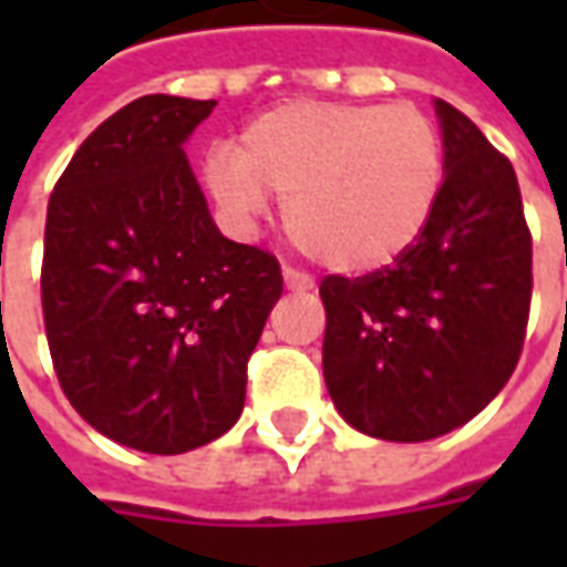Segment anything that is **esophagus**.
Segmentation results:
<instances>
[{"mask_svg": "<svg viewBox=\"0 0 567 567\" xmlns=\"http://www.w3.org/2000/svg\"><path fill=\"white\" fill-rule=\"evenodd\" d=\"M285 285L291 288V291H309V288H316V279L303 270H295V267H285L282 270Z\"/></svg>", "mask_w": 567, "mask_h": 567, "instance_id": "obj_1", "label": "esophagus"}]
</instances>
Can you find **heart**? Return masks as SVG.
Segmentation results:
<instances>
[{"instance_id":"heart-1","label":"heart","mask_w":567,"mask_h":567,"mask_svg":"<svg viewBox=\"0 0 567 567\" xmlns=\"http://www.w3.org/2000/svg\"><path fill=\"white\" fill-rule=\"evenodd\" d=\"M443 140L413 103H288L255 117L236 148L212 151L206 185L236 221L285 199V224L343 272L389 267L416 246L443 187Z\"/></svg>"}]
</instances>
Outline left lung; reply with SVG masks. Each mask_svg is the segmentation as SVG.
<instances>
[{
	"label": "left lung",
	"mask_w": 567,
	"mask_h": 567,
	"mask_svg": "<svg viewBox=\"0 0 567 567\" xmlns=\"http://www.w3.org/2000/svg\"><path fill=\"white\" fill-rule=\"evenodd\" d=\"M446 175L416 246L358 279L324 276V382L370 437L419 443L474 419L523 355L532 230L513 163L437 100Z\"/></svg>",
	"instance_id": "obj_1"
}]
</instances>
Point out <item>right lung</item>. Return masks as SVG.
Masks as SVG:
<instances>
[{
	"instance_id": "right-lung-1",
	"label": "right lung",
	"mask_w": 567,
	"mask_h": 567,
	"mask_svg": "<svg viewBox=\"0 0 567 567\" xmlns=\"http://www.w3.org/2000/svg\"><path fill=\"white\" fill-rule=\"evenodd\" d=\"M215 100L151 93L81 142L48 199L42 316L100 434L178 455L230 431L282 267L218 234L182 145Z\"/></svg>"
}]
</instances>
